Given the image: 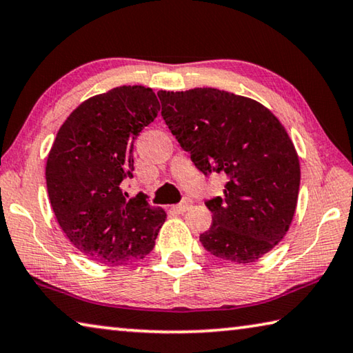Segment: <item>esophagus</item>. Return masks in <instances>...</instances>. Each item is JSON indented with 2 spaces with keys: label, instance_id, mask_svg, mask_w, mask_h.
<instances>
[{
  "label": "esophagus",
  "instance_id": "1",
  "mask_svg": "<svg viewBox=\"0 0 353 353\" xmlns=\"http://www.w3.org/2000/svg\"><path fill=\"white\" fill-rule=\"evenodd\" d=\"M191 204H193V201H191V199H183V201L181 202V204L172 205L171 208H172V210H174L176 213H185L187 210H190Z\"/></svg>",
  "mask_w": 353,
  "mask_h": 353
}]
</instances>
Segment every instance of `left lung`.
<instances>
[{
    "instance_id": "left-lung-1",
    "label": "left lung",
    "mask_w": 353,
    "mask_h": 353,
    "mask_svg": "<svg viewBox=\"0 0 353 353\" xmlns=\"http://www.w3.org/2000/svg\"><path fill=\"white\" fill-rule=\"evenodd\" d=\"M157 94L196 168L227 176L223 198L205 202L213 221L202 246L227 261H256L282 241L297 205L301 165L283 124L256 101L218 88Z\"/></svg>"
}]
</instances>
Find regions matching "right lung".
<instances>
[{
	"instance_id": "1",
	"label": "right lung",
	"mask_w": 353,
	"mask_h": 353,
	"mask_svg": "<svg viewBox=\"0 0 353 353\" xmlns=\"http://www.w3.org/2000/svg\"><path fill=\"white\" fill-rule=\"evenodd\" d=\"M152 88L123 85L88 98L59 129L46 160L48 196L70 243L104 265L145 259L166 219L145 194L126 201L121 183L134 171V141L154 121Z\"/></svg>"
}]
</instances>
